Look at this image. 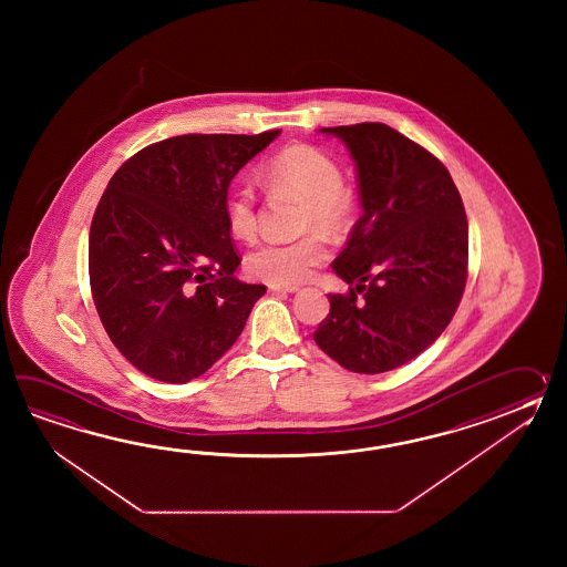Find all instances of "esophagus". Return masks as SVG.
Returning a JSON list of instances; mask_svg holds the SVG:
<instances>
[{
	"instance_id": "obj_1",
	"label": "esophagus",
	"mask_w": 567,
	"mask_h": 567,
	"mask_svg": "<svg viewBox=\"0 0 567 567\" xmlns=\"http://www.w3.org/2000/svg\"><path fill=\"white\" fill-rule=\"evenodd\" d=\"M298 286H279V284H269V291H284V293H293L298 291Z\"/></svg>"
}]
</instances>
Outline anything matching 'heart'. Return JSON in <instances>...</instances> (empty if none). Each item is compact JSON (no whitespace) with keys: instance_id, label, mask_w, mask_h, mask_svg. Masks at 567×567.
<instances>
[{"instance_id":"heart-1","label":"heart","mask_w":567,"mask_h":567,"mask_svg":"<svg viewBox=\"0 0 567 567\" xmlns=\"http://www.w3.org/2000/svg\"><path fill=\"white\" fill-rule=\"evenodd\" d=\"M267 178L303 198L300 213L301 233L318 227L342 229L350 210L344 174L332 157L312 145H293L267 164ZM227 225L241 241H254L259 230L257 194L254 184L241 182L227 200ZM328 257L324 239L316 233L288 243H264L247 255L245 269L255 279L291 286L312 276L313 269Z\"/></svg>"}]
</instances>
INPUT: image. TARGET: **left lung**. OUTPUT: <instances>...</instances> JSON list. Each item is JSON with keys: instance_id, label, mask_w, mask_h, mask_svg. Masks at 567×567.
I'll return each mask as SVG.
<instances>
[{"instance_id": "obj_1", "label": "left lung", "mask_w": 567, "mask_h": 567, "mask_svg": "<svg viewBox=\"0 0 567 567\" xmlns=\"http://www.w3.org/2000/svg\"><path fill=\"white\" fill-rule=\"evenodd\" d=\"M357 164L362 215L332 269L313 340L352 373L393 371L434 344L468 276V220L446 166L385 123L322 127Z\"/></svg>"}]
</instances>
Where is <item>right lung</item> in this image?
Listing matches in <instances>:
<instances>
[{
  "label": "right lung",
  "instance_id": "add662e5",
  "mask_svg": "<svg viewBox=\"0 0 567 567\" xmlns=\"http://www.w3.org/2000/svg\"><path fill=\"white\" fill-rule=\"evenodd\" d=\"M279 133L169 137L109 181L91 223L89 278L103 328L137 371L188 383L241 334L266 286L235 278L227 194Z\"/></svg>",
  "mask_w": 567,
  "mask_h": 567
}]
</instances>
